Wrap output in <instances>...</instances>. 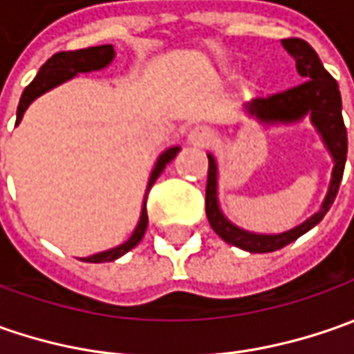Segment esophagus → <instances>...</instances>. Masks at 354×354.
Returning a JSON list of instances; mask_svg holds the SVG:
<instances>
[{
	"label": "esophagus",
	"instance_id": "34e87169",
	"mask_svg": "<svg viewBox=\"0 0 354 354\" xmlns=\"http://www.w3.org/2000/svg\"><path fill=\"white\" fill-rule=\"evenodd\" d=\"M212 140H214V133L207 126H197V128L191 129V133H189V142L193 143V145H198V147L209 145Z\"/></svg>",
	"mask_w": 354,
	"mask_h": 354
}]
</instances>
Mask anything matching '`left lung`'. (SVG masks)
Instances as JSON below:
<instances>
[{
  "instance_id": "1",
  "label": "left lung",
  "mask_w": 354,
  "mask_h": 354,
  "mask_svg": "<svg viewBox=\"0 0 354 354\" xmlns=\"http://www.w3.org/2000/svg\"><path fill=\"white\" fill-rule=\"evenodd\" d=\"M281 45L288 48V53L295 59L297 73L306 78V82L293 86L288 90H279L268 96L256 98V102L250 104L252 116L260 118V122L272 124V122H295L306 114H311V122L317 126L321 131L325 145L329 147L333 156V179L329 185V193L325 197V203L319 212H315L311 218H307L304 225L295 226L288 232L281 234H254L238 228L232 223H228L223 212L218 211L216 203V163L212 156H209V175H207V197H205V207H207V218L211 223L212 230L223 238L225 242L238 246L242 250L252 252V254H264V252H274L288 246L290 242L297 240L307 230L323 221L325 212L333 205L339 185L343 179L345 171V161H347V128L341 114V92L339 84L333 76L325 71L321 64L317 53L311 48L309 43L304 39H283Z\"/></svg>"
}]
</instances>
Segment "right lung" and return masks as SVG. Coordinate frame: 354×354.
<instances>
[{
    "mask_svg": "<svg viewBox=\"0 0 354 354\" xmlns=\"http://www.w3.org/2000/svg\"><path fill=\"white\" fill-rule=\"evenodd\" d=\"M114 59V47L112 45H100V47H88V48H76V50H61V53H55L50 59H48L41 71L37 73L33 78V82L23 90L21 94L19 106H17V124L23 118V112L27 110V106L33 102L37 96H41L43 92L55 88L57 84H61L64 80L73 78L78 73H90V71H98L104 68L106 64H110V61ZM15 124V126H17ZM179 147H171L167 149L163 156L157 159L156 169L149 177V185H147V191H145V201H143L142 209V218L136 226L133 234L129 236L128 242H124L122 246L112 248V250L100 252V254H94L90 258H84V262H92V264H100V262H112L120 256H124L126 252H129L133 246H138L142 242L143 234H145V228H147V193L151 189V185L156 183V179L161 175V171L165 169V165L169 163L173 157L177 156Z\"/></svg>",
    "mask_w": 354,
    "mask_h": 354,
    "instance_id": "add662e5",
    "label": "right lung"
}]
</instances>
